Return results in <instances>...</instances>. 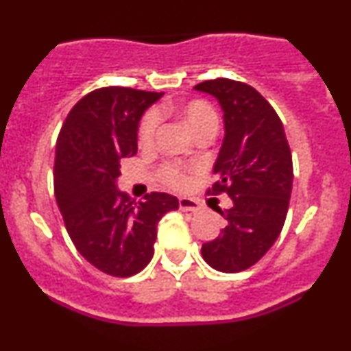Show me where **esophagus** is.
Masks as SVG:
<instances>
[{
	"instance_id": "1",
	"label": "esophagus",
	"mask_w": 351,
	"mask_h": 351,
	"mask_svg": "<svg viewBox=\"0 0 351 351\" xmlns=\"http://www.w3.org/2000/svg\"><path fill=\"white\" fill-rule=\"evenodd\" d=\"M180 209L186 213H198L201 209V204L193 198H180Z\"/></svg>"
}]
</instances>
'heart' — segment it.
<instances>
[{"instance_id": "obj_1", "label": "heart", "mask_w": 351, "mask_h": 351, "mask_svg": "<svg viewBox=\"0 0 351 351\" xmlns=\"http://www.w3.org/2000/svg\"><path fill=\"white\" fill-rule=\"evenodd\" d=\"M180 115L183 117V120L188 123V127L191 128L195 135L204 130H217V125H219L216 110L204 100H193V102L181 106ZM158 123L160 114L156 110H150L143 117L138 128V140L143 147H150L153 143ZM162 176L173 188H184L188 184L186 175H184V171L181 170L178 165H165L162 168Z\"/></svg>"}]
</instances>
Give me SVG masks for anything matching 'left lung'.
<instances>
[{
	"mask_svg": "<svg viewBox=\"0 0 351 351\" xmlns=\"http://www.w3.org/2000/svg\"><path fill=\"white\" fill-rule=\"evenodd\" d=\"M195 90L213 95L224 119V138L208 193H226L232 206L217 208L226 228L201 247L219 272H241L264 256L284 228L293 168L279 115L256 88L231 79L204 80Z\"/></svg>",
	"mask_w": 351,
	"mask_h": 351,
	"instance_id": "8db88e82",
	"label": "left lung"
}]
</instances>
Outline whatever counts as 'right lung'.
<instances>
[{"instance_id":"add662e5","label":"right lung","mask_w":351,"mask_h":351,"mask_svg":"<svg viewBox=\"0 0 351 351\" xmlns=\"http://www.w3.org/2000/svg\"><path fill=\"white\" fill-rule=\"evenodd\" d=\"M158 92L102 87L72 107L56 145L54 195L84 259L114 277H130L153 257L158 221L178 209L175 196L135 201L117 188L120 163L136 153L143 112Z\"/></svg>"}]
</instances>
